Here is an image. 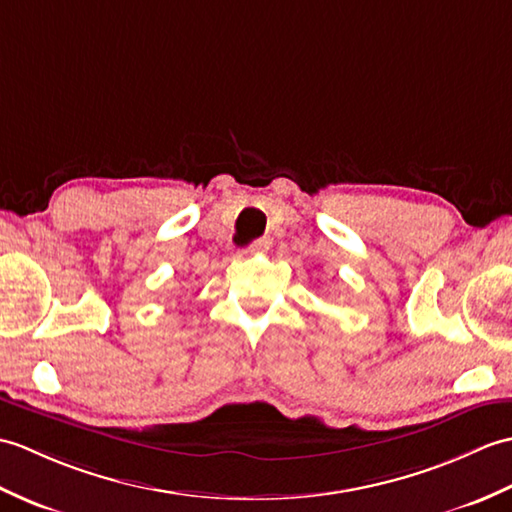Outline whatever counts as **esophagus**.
I'll use <instances>...</instances> for the list:
<instances>
[{
    "mask_svg": "<svg viewBox=\"0 0 512 512\" xmlns=\"http://www.w3.org/2000/svg\"><path fill=\"white\" fill-rule=\"evenodd\" d=\"M269 245H271V241H269L267 236H263V238H256V241H254L252 245H249L247 249H249V252H252V254H258V252H267Z\"/></svg>",
    "mask_w": 512,
    "mask_h": 512,
    "instance_id": "esophagus-1",
    "label": "esophagus"
}]
</instances>
